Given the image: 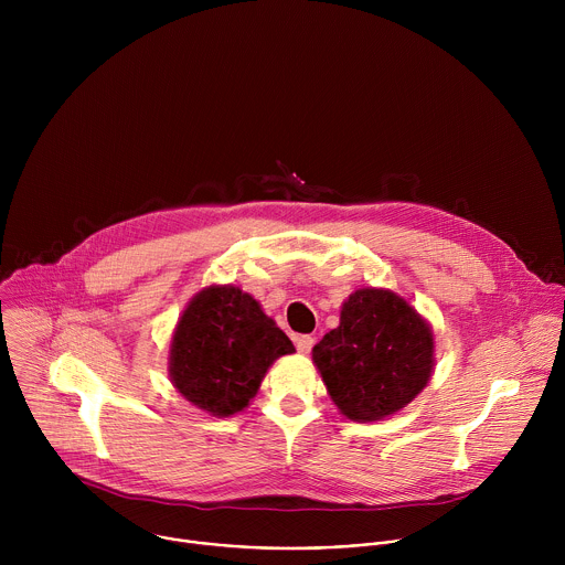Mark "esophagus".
<instances>
[{
	"mask_svg": "<svg viewBox=\"0 0 565 565\" xmlns=\"http://www.w3.org/2000/svg\"><path fill=\"white\" fill-rule=\"evenodd\" d=\"M295 344H297V351H299L301 355H308L310 349L315 347V338H310V335H299V338L295 340Z\"/></svg>",
	"mask_w": 565,
	"mask_h": 565,
	"instance_id": "1",
	"label": "esophagus"
}]
</instances>
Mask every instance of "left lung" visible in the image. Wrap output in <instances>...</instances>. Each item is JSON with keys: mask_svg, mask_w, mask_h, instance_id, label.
Here are the masks:
<instances>
[{"mask_svg": "<svg viewBox=\"0 0 565 565\" xmlns=\"http://www.w3.org/2000/svg\"><path fill=\"white\" fill-rule=\"evenodd\" d=\"M312 364L338 412L353 423L384 420L429 384L436 338L429 321L388 288H358L340 327L312 347Z\"/></svg>", "mask_w": 565, "mask_h": 565, "instance_id": "left-lung-1", "label": "left lung"}]
</instances>
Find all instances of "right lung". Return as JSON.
I'll list each match as a JSON object with an SVG mask.
<instances>
[{
  "label": "right lung",
  "mask_w": 565,
  "mask_h": 565,
  "mask_svg": "<svg viewBox=\"0 0 565 565\" xmlns=\"http://www.w3.org/2000/svg\"><path fill=\"white\" fill-rule=\"evenodd\" d=\"M295 353L288 335L262 303L238 286H207L181 312L168 373L192 407L230 418L248 409L268 369Z\"/></svg>",
  "instance_id": "right-lung-1"
}]
</instances>
